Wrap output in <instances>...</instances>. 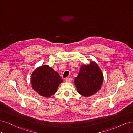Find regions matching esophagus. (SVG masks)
I'll list each match as a JSON object with an SVG mask.
<instances>
[{
    "mask_svg": "<svg viewBox=\"0 0 133 133\" xmlns=\"http://www.w3.org/2000/svg\"><path fill=\"white\" fill-rule=\"evenodd\" d=\"M71 80H72V79L70 78H67L65 79V81L66 82H71Z\"/></svg>",
    "mask_w": 133,
    "mask_h": 133,
    "instance_id": "34e87169",
    "label": "esophagus"
}]
</instances>
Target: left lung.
<instances>
[{"mask_svg":"<svg viewBox=\"0 0 133 133\" xmlns=\"http://www.w3.org/2000/svg\"><path fill=\"white\" fill-rule=\"evenodd\" d=\"M103 82V75L98 65L94 62L83 65L74 80L79 94L88 96L93 95L100 89Z\"/></svg>","mask_w":133,"mask_h":133,"instance_id":"8db88e82","label":"left lung"}]
</instances>
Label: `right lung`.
Here are the masks:
<instances>
[{
    "mask_svg": "<svg viewBox=\"0 0 133 133\" xmlns=\"http://www.w3.org/2000/svg\"><path fill=\"white\" fill-rule=\"evenodd\" d=\"M62 82L58 73L47 65L37 68L31 75L33 88L39 95L45 97L55 93Z\"/></svg>",
    "mask_w": 133,
    "mask_h": 133,
    "instance_id": "obj_1",
    "label": "right lung"
}]
</instances>
